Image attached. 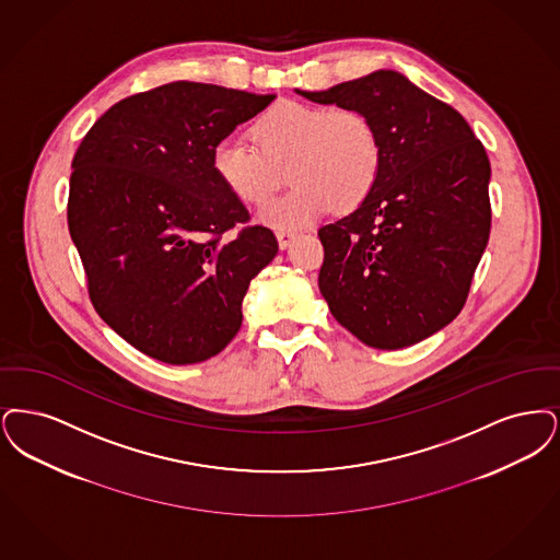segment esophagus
<instances>
[{
	"instance_id": "esophagus-1",
	"label": "esophagus",
	"mask_w": 560,
	"mask_h": 560,
	"mask_svg": "<svg viewBox=\"0 0 560 560\" xmlns=\"http://www.w3.org/2000/svg\"><path fill=\"white\" fill-rule=\"evenodd\" d=\"M276 238H278V246L282 250H287L291 246L292 241H294V234L292 232H276Z\"/></svg>"
}]
</instances>
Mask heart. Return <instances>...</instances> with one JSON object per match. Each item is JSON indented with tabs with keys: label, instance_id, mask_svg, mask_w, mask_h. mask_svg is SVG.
<instances>
[{
	"label": "heart",
	"instance_id": "1",
	"mask_svg": "<svg viewBox=\"0 0 560 560\" xmlns=\"http://www.w3.org/2000/svg\"><path fill=\"white\" fill-rule=\"evenodd\" d=\"M257 152L219 140L211 167L219 186L244 207H261L287 165L289 195L269 202L259 221L278 232L310 228L332 211H353L372 195L383 147L374 122L360 110L284 100L250 127Z\"/></svg>",
	"mask_w": 560,
	"mask_h": 560
}]
</instances>
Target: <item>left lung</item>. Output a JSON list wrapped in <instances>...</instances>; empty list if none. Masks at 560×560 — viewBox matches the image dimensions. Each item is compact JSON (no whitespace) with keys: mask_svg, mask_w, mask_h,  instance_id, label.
I'll return each instance as SVG.
<instances>
[{"mask_svg":"<svg viewBox=\"0 0 560 560\" xmlns=\"http://www.w3.org/2000/svg\"><path fill=\"white\" fill-rule=\"evenodd\" d=\"M294 92L364 113L383 147L372 195L317 232L330 314L374 349L429 339L460 314L489 241L486 148L458 110L397 71Z\"/></svg>","mask_w":560,"mask_h":560,"instance_id":"obj_1","label":"left lung"}]
</instances>
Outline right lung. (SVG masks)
Listing matches in <instances>:
<instances>
[{
	"instance_id": "add662e5",
	"label": "right lung",
	"mask_w": 560,
	"mask_h": 560,
	"mask_svg": "<svg viewBox=\"0 0 560 560\" xmlns=\"http://www.w3.org/2000/svg\"><path fill=\"white\" fill-rule=\"evenodd\" d=\"M276 96L173 81L110 106L77 148L69 232L100 317L165 364L236 337L250 280L278 253L219 186L211 152Z\"/></svg>"
}]
</instances>
